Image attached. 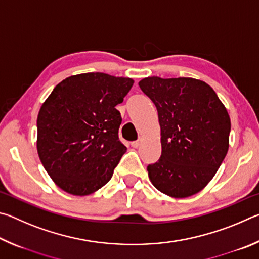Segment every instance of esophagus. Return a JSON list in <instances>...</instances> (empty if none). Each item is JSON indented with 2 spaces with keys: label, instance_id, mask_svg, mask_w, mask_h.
I'll use <instances>...</instances> for the list:
<instances>
[{
  "label": "esophagus",
  "instance_id": "34e87169",
  "mask_svg": "<svg viewBox=\"0 0 259 259\" xmlns=\"http://www.w3.org/2000/svg\"><path fill=\"white\" fill-rule=\"evenodd\" d=\"M140 143H142V139L139 138L138 140H135V142L131 143V146L135 147V148H137V147H139V146H140Z\"/></svg>",
  "mask_w": 259,
  "mask_h": 259
}]
</instances>
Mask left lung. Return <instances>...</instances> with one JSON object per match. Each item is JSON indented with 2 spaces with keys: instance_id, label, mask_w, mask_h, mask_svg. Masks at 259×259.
<instances>
[{
  "instance_id": "left-lung-1",
  "label": "left lung",
  "mask_w": 259,
  "mask_h": 259,
  "mask_svg": "<svg viewBox=\"0 0 259 259\" xmlns=\"http://www.w3.org/2000/svg\"><path fill=\"white\" fill-rule=\"evenodd\" d=\"M154 103L161 126V157L147 165L157 190L187 198L211 181L229 151L231 120L207 83L192 77L139 81Z\"/></svg>"
}]
</instances>
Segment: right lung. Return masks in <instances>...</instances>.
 <instances>
[{
	"label": "right lung",
	"mask_w": 259,
	"mask_h": 259,
	"mask_svg": "<svg viewBox=\"0 0 259 259\" xmlns=\"http://www.w3.org/2000/svg\"><path fill=\"white\" fill-rule=\"evenodd\" d=\"M134 84L105 73L69 76L55 87L37 115V153L61 190L88 195L113 176L126 147L115 106Z\"/></svg>",
	"instance_id": "obj_1"
}]
</instances>
